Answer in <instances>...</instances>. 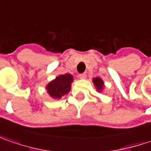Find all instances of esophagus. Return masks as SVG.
Here are the masks:
<instances>
[{
    "instance_id": "34e87169",
    "label": "esophagus",
    "mask_w": 151,
    "mask_h": 151,
    "mask_svg": "<svg viewBox=\"0 0 151 151\" xmlns=\"http://www.w3.org/2000/svg\"><path fill=\"white\" fill-rule=\"evenodd\" d=\"M86 73H82V74L79 75V78L81 79V80H84V79H86Z\"/></svg>"
}]
</instances>
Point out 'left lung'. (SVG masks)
Masks as SVG:
<instances>
[{"label": "left lung", "mask_w": 151, "mask_h": 151, "mask_svg": "<svg viewBox=\"0 0 151 151\" xmlns=\"http://www.w3.org/2000/svg\"><path fill=\"white\" fill-rule=\"evenodd\" d=\"M92 81L94 83V86H96L97 91H100L101 92V91L103 90V87H104L103 81L101 78H99V77H96V78H93Z\"/></svg>", "instance_id": "left-lung-1"}]
</instances>
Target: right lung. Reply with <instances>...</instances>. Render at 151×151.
<instances>
[{
	"label": "right lung",
	"instance_id": "add662e5",
	"mask_svg": "<svg viewBox=\"0 0 151 151\" xmlns=\"http://www.w3.org/2000/svg\"><path fill=\"white\" fill-rule=\"evenodd\" d=\"M73 76L70 74H65L57 76L46 86V89L52 98L60 99L65 94H68L71 89Z\"/></svg>",
	"mask_w": 151,
	"mask_h": 151
}]
</instances>
